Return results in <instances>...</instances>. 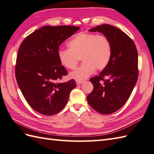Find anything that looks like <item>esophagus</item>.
<instances>
[{"mask_svg":"<svg viewBox=\"0 0 154 154\" xmlns=\"http://www.w3.org/2000/svg\"><path fill=\"white\" fill-rule=\"evenodd\" d=\"M83 82H84V80H76V84H77L78 85L82 84Z\"/></svg>","mask_w":154,"mask_h":154,"instance_id":"1","label":"esophagus"}]
</instances>
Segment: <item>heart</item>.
<instances>
[{"label":"heart","instance_id":"obj_1","mask_svg":"<svg viewBox=\"0 0 154 154\" xmlns=\"http://www.w3.org/2000/svg\"><path fill=\"white\" fill-rule=\"evenodd\" d=\"M68 49L58 51L60 63L68 69L76 67L80 58L83 63L72 72L70 77L76 80L86 79L95 70H101L107 66L112 54L110 40L104 35L80 33L68 42Z\"/></svg>","mask_w":154,"mask_h":154}]
</instances>
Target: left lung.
Returning <instances> with one entry per match:
<instances>
[{"label":"left lung","mask_w":154,"mask_h":154,"mask_svg":"<svg viewBox=\"0 0 154 154\" xmlns=\"http://www.w3.org/2000/svg\"><path fill=\"white\" fill-rule=\"evenodd\" d=\"M107 36L112 45L107 66L90 78L94 90L88 95L89 105L101 114H111L123 106L131 96L138 77V51L128 35L115 26H98L89 30Z\"/></svg>","instance_id":"8db88e82"}]
</instances>
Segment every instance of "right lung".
Listing matches in <instances>:
<instances>
[{
	"mask_svg": "<svg viewBox=\"0 0 154 154\" xmlns=\"http://www.w3.org/2000/svg\"><path fill=\"white\" fill-rule=\"evenodd\" d=\"M80 29L72 26H43L27 36L18 49L15 75L23 97L34 110L53 115L66 105L74 80L59 83L68 74L58 59L59 46Z\"/></svg>",
	"mask_w": 154,
	"mask_h": 154,
	"instance_id": "right-lung-1",
	"label": "right lung"
}]
</instances>
